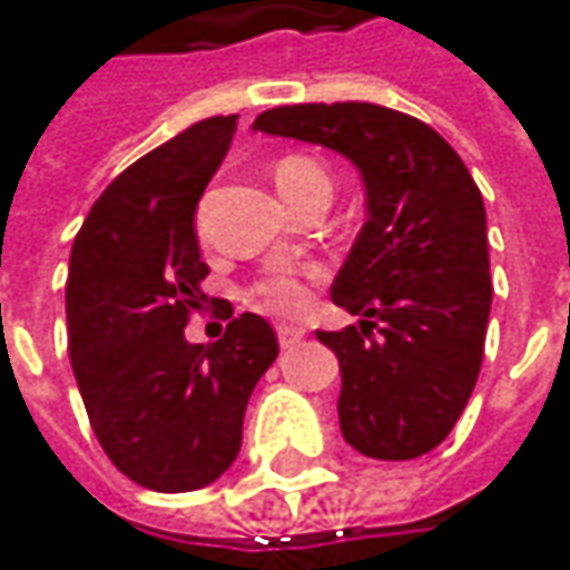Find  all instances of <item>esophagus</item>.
<instances>
[{"mask_svg": "<svg viewBox=\"0 0 570 570\" xmlns=\"http://www.w3.org/2000/svg\"><path fill=\"white\" fill-rule=\"evenodd\" d=\"M303 328L299 325H277V337H281V347H293L303 341Z\"/></svg>", "mask_w": 570, "mask_h": 570, "instance_id": "esophagus-1", "label": "esophagus"}]
</instances>
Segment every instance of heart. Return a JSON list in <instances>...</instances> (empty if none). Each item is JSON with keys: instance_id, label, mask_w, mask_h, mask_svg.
Wrapping results in <instances>:
<instances>
[{"instance_id": "obj_1", "label": "heart", "mask_w": 570, "mask_h": 570, "mask_svg": "<svg viewBox=\"0 0 570 570\" xmlns=\"http://www.w3.org/2000/svg\"><path fill=\"white\" fill-rule=\"evenodd\" d=\"M274 181H277V190H293L303 185L328 187V171L306 156H286L274 168ZM309 281H315V271H293V267L274 271L258 284L261 306L281 315H299L309 306Z\"/></svg>"}]
</instances>
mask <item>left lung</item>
<instances>
[{"mask_svg":"<svg viewBox=\"0 0 570 570\" xmlns=\"http://www.w3.org/2000/svg\"><path fill=\"white\" fill-rule=\"evenodd\" d=\"M252 130L325 146L360 171L366 223L332 284L334 306L360 322L315 337L341 366L344 440L389 462L431 453L475 389L491 312L469 168L428 124L366 101L274 108Z\"/></svg>","mask_w":570,"mask_h":570,"instance_id":"obj_1","label":"left lung"}]
</instances>
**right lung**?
Masks as SVG:
<instances>
[{"label": "right lung", "mask_w": 570, "mask_h": 570, "mask_svg": "<svg viewBox=\"0 0 570 570\" xmlns=\"http://www.w3.org/2000/svg\"><path fill=\"white\" fill-rule=\"evenodd\" d=\"M238 114L207 117L117 175L69 255V360L91 431L114 465L149 491H197L238 456L252 389L277 334L245 312L213 344H190L200 309L194 213L226 156Z\"/></svg>", "instance_id": "obj_1"}]
</instances>
